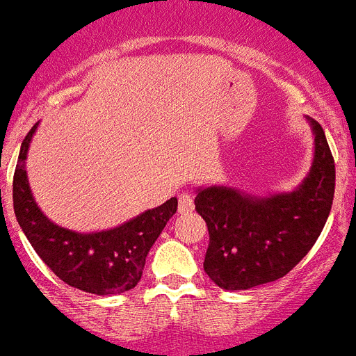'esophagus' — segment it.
I'll return each mask as SVG.
<instances>
[{
	"mask_svg": "<svg viewBox=\"0 0 356 356\" xmlns=\"http://www.w3.org/2000/svg\"><path fill=\"white\" fill-rule=\"evenodd\" d=\"M193 208H195V204H193L192 193H179V213H190V211H193Z\"/></svg>",
	"mask_w": 356,
	"mask_h": 356,
	"instance_id": "esophagus-1",
	"label": "esophagus"
}]
</instances>
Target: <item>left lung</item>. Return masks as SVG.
<instances>
[{
	"mask_svg": "<svg viewBox=\"0 0 356 356\" xmlns=\"http://www.w3.org/2000/svg\"><path fill=\"white\" fill-rule=\"evenodd\" d=\"M315 159L291 193L266 199L222 186L199 190L195 210L208 226L204 271L224 289H250L293 270L316 243L335 195V159L312 119Z\"/></svg>",
	"mask_w": 356,
	"mask_h": 356,
	"instance_id": "1",
	"label": "left lung"
}]
</instances>
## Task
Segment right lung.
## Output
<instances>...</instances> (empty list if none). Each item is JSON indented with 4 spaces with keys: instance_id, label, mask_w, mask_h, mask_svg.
Listing matches in <instances>:
<instances>
[{
    "instance_id": "add662e5",
    "label": "right lung",
    "mask_w": 356,
    "mask_h": 356,
    "mask_svg": "<svg viewBox=\"0 0 356 356\" xmlns=\"http://www.w3.org/2000/svg\"><path fill=\"white\" fill-rule=\"evenodd\" d=\"M21 143L12 181L14 213L41 261L72 288L95 295H118L136 288L145 270L146 255L163 228L177 211V199L148 210L119 228L97 234H77L50 222L32 199L25 159L32 134Z\"/></svg>"
}]
</instances>
